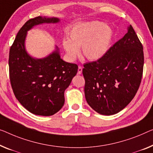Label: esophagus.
Returning a JSON list of instances; mask_svg holds the SVG:
<instances>
[{
  "label": "esophagus",
  "instance_id": "esophagus-1",
  "mask_svg": "<svg viewBox=\"0 0 153 153\" xmlns=\"http://www.w3.org/2000/svg\"><path fill=\"white\" fill-rule=\"evenodd\" d=\"M82 72V67L81 66H79L78 69H77V74H81Z\"/></svg>",
  "mask_w": 153,
  "mask_h": 153
}]
</instances>
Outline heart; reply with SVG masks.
I'll list each match as a JSON object with an SVG mask.
<instances>
[{"label": "heart", "mask_w": 153, "mask_h": 153, "mask_svg": "<svg viewBox=\"0 0 153 153\" xmlns=\"http://www.w3.org/2000/svg\"><path fill=\"white\" fill-rule=\"evenodd\" d=\"M113 30L100 21L77 25L68 33L62 45L68 56L74 59L81 47L82 54L88 60L101 58L108 50L113 38Z\"/></svg>", "instance_id": "obj_1"}]
</instances>
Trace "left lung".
Masks as SVG:
<instances>
[{
    "instance_id": "1",
    "label": "left lung",
    "mask_w": 153,
    "mask_h": 153,
    "mask_svg": "<svg viewBox=\"0 0 153 153\" xmlns=\"http://www.w3.org/2000/svg\"><path fill=\"white\" fill-rule=\"evenodd\" d=\"M143 46L133 27L97 61L84 65V94L100 114L114 115L135 97L143 76Z\"/></svg>"
}]
</instances>
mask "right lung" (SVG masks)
<instances>
[{"label": "right lung", "instance_id": "right-lung-1", "mask_svg": "<svg viewBox=\"0 0 153 153\" xmlns=\"http://www.w3.org/2000/svg\"><path fill=\"white\" fill-rule=\"evenodd\" d=\"M58 18L38 16L24 24L10 47L9 71L15 97L27 111L37 115H53L65 104V91L76 76V64L66 62L58 49L47 58L34 59L25 49L27 31L44 22H58Z\"/></svg>", "mask_w": 153, "mask_h": 153}]
</instances>
